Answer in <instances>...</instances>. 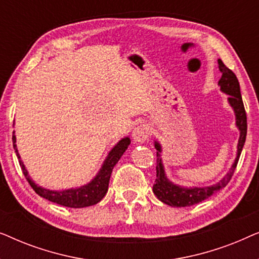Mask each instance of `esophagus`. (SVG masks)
Returning <instances> with one entry per match:
<instances>
[{
	"label": "esophagus",
	"mask_w": 259,
	"mask_h": 259,
	"mask_svg": "<svg viewBox=\"0 0 259 259\" xmlns=\"http://www.w3.org/2000/svg\"><path fill=\"white\" fill-rule=\"evenodd\" d=\"M151 127L147 123H140L133 130V139L136 143H144L151 136Z\"/></svg>",
	"instance_id": "1"
}]
</instances>
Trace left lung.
<instances>
[{
  "instance_id": "1",
  "label": "left lung",
  "mask_w": 259,
  "mask_h": 259,
  "mask_svg": "<svg viewBox=\"0 0 259 259\" xmlns=\"http://www.w3.org/2000/svg\"><path fill=\"white\" fill-rule=\"evenodd\" d=\"M219 70L222 72V77L219 80V86L221 90L226 93L229 97V102L232 106L233 111L236 114V125L238 126L240 131V137L238 140V151H237V158L233 162L231 169L223 178L221 182L215 185L207 186V187H193V189H185L183 186H178L172 184L169 180L166 178L164 166L161 164L160 152L161 147L157 141H155V148H157V178H155L153 185V192L155 197L162 203L169 205V206L175 207H185L192 206L194 204L200 203L212 194H214L218 191H221L223 187L228 185L230 180H231L235 169L238 164L240 153H242L244 143L246 139V130H247V121H246V113L244 108V104L242 100V94H240V87L238 79H237L236 74L231 69L228 68L224 65V62L221 59L218 60Z\"/></svg>"
}]
</instances>
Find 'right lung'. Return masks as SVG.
Instances as JSON below:
<instances>
[{"label":"right lung","instance_id":"right-lung-1","mask_svg":"<svg viewBox=\"0 0 259 259\" xmlns=\"http://www.w3.org/2000/svg\"><path fill=\"white\" fill-rule=\"evenodd\" d=\"M15 143H16V138L14 136V132H13L14 150H15L17 158H19L21 169H22L27 182L29 183V185L31 187H33L35 192H36L38 196L48 199L49 201L62 205V206L80 208V207H86V206H91V205L98 204L99 201L106 196V193H107V190H108L109 178H111L113 167H114L116 162L119 161V159L121 158L123 152L127 150V147H128V145L131 144V140L130 138H123L122 140H120L119 143L112 148V151L108 153V157L106 158V160L104 161V165H102L101 169L99 171L98 176L95 177L90 184H87V185L84 186H81L79 189L65 190V191H60V192H58V191L46 190L44 187L37 186L36 184L29 178L23 162L21 161L20 154L19 152H17Z\"/></svg>","mask_w":259,"mask_h":259}]
</instances>
